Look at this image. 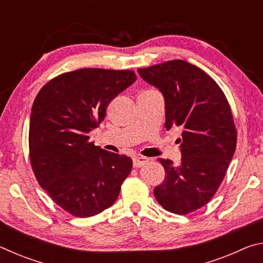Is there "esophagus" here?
<instances>
[{"instance_id":"obj_1","label":"esophagus","mask_w":263,"mask_h":263,"mask_svg":"<svg viewBox=\"0 0 263 263\" xmlns=\"http://www.w3.org/2000/svg\"><path fill=\"white\" fill-rule=\"evenodd\" d=\"M149 161L148 158H144V157H138L133 159V167L135 168H139L141 166H144L145 163H147Z\"/></svg>"}]
</instances>
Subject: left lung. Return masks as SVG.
I'll use <instances>...</instances> for the list:
<instances>
[{
	"mask_svg": "<svg viewBox=\"0 0 263 263\" xmlns=\"http://www.w3.org/2000/svg\"><path fill=\"white\" fill-rule=\"evenodd\" d=\"M138 73L162 92L167 130L183 128L181 162L159 159L166 176L154 196L167 211L186 215L209 203L224 180L237 146L232 111L215 80L184 60L139 68Z\"/></svg>",
	"mask_w": 263,
	"mask_h": 263,
	"instance_id": "obj_1",
	"label": "left lung"
}]
</instances>
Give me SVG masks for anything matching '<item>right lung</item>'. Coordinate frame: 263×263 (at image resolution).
Segmentation results:
<instances>
[{
  "label": "right lung",
  "mask_w": 263,
  "mask_h": 263,
  "mask_svg": "<svg viewBox=\"0 0 263 263\" xmlns=\"http://www.w3.org/2000/svg\"><path fill=\"white\" fill-rule=\"evenodd\" d=\"M136 80L132 70L82 68L52 79L35 96L31 166L42 188L70 215L87 218L110 208L130 174L131 158L102 149L88 135Z\"/></svg>",
  "instance_id": "right-lung-1"
}]
</instances>
